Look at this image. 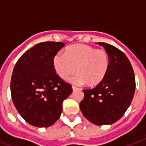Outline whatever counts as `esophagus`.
Masks as SVG:
<instances>
[{
    "instance_id": "esophagus-1",
    "label": "esophagus",
    "mask_w": 146,
    "mask_h": 146,
    "mask_svg": "<svg viewBox=\"0 0 146 146\" xmlns=\"http://www.w3.org/2000/svg\"><path fill=\"white\" fill-rule=\"evenodd\" d=\"M72 89H73V91H75V90H76L78 88H77V87H76V86H72Z\"/></svg>"
}]
</instances>
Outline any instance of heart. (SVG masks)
I'll return each instance as SVG.
<instances>
[{
	"label": "heart",
	"mask_w": 146,
	"mask_h": 146,
	"mask_svg": "<svg viewBox=\"0 0 146 146\" xmlns=\"http://www.w3.org/2000/svg\"><path fill=\"white\" fill-rule=\"evenodd\" d=\"M55 73L66 79L77 70L78 74L69 79L77 85L94 86L104 80L110 67V57L106 50L87 44H77L68 47L65 54L57 52L53 58Z\"/></svg>",
	"instance_id": "obj_1"
}]
</instances>
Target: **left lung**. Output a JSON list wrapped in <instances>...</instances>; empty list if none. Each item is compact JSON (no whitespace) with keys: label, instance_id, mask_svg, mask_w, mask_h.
<instances>
[{"label":"left lung","instance_id":"obj_1","mask_svg":"<svg viewBox=\"0 0 146 146\" xmlns=\"http://www.w3.org/2000/svg\"><path fill=\"white\" fill-rule=\"evenodd\" d=\"M108 53L110 67L104 80L94 89H83L81 112L94 124L109 125L120 120L133 98L136 81L133 70L123 52L113 45L99 42Z\"/></svg>","mask_w":146,"mask_h":146}]
</instances>
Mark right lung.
Wrapping results in <instances>:
<instances>
[{"instance_id": "add662e5", "label": "right lung", "mask_w": 146, "mask_h": 146, "mask_svg": "<svg viewBox=\"0 0 146 146\" xmlns=\"http://www.w3.org/2000/svg\"><path fill=\"white\" fill-rule=\"evenodd\" d=\"M64 45L55 42L35 44L19 57L13 71V104L22 117L34 127L54 124L61 114L64 100L73 92L53 66V58Z\"/></svg>"}]
</instances>
